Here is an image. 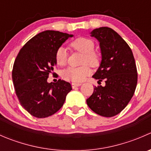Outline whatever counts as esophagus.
I'll return each instance as SVG.
<instances>
[{
  "mask_svg": "<svg viewBox=\"0 0 151 151\" xmlns=\"http://www.w3.org/2000/svg\"><path fill=\"white\" fill-rule=\"evenodd\" d=\"M82 85L81 83H73L72 84H71L73 88H77V87L80 86V85Z\"/></svg>",
  "mask_w": 151,
  "mask_h": 151,
  "instance_id": "34e87169",
  "label": "esophagus"
}]
</instances>
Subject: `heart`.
Returning a JSON list of instances; mask_svg holds the SVG:
<instances>
[{"label": "heart", "mask_w": 151, "mask_h": 151, "mask_svg": "<svg viewBox=\"0 0 151 151\" xmlns=\"http://www.w3.org/2000/svg\"><path fill=\"white\" fill-rule=\"evenodd\" d=\"M72 50L83 53L80 66H69L63 71L62 77L65 80L72 82H81L85 80L87 76L90 75L91 71L89 65L92 67H97L99 65V53L94 50L95 44L92 39L85 37H79L73 40L69 44ZM56 63L59 66H65L68 60V54L66 49L60 47L56 50L55 55Z\"/></svg>", "instance_id": "b5f03b06"}]
</instances>
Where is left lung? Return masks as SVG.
I'll return each instance as SVG.
<instances>
[{
  "label": "left lung",
  "instance_id": "8db88e82",
  "mask_svg": "<svg viewBox=\"0 0 151 151\" xmlns=\"http://www.w3.org/2000/svg\"><path fill=\"white\" fill-rule=\"evenodd\" d=\"M91 36L100 42L101 65L93 77L105 86H95L87 104L98 115L115 116L127 106L137 84V70L130 47L117 32L107 27L96 28Z\"/></svg>",
  "mask_w": 151,
  "mask_h": 151
}]
</instances>
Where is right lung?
<instances>
[{
    "instance_id": "1",
    "label": "right lung",
    "mask_w": 151,
    "mask_h": 151,
    "mask_svg": "<svg viewBox=\"0 0 151 151\" xmlns=\"http://www.w3.org/2000/svg\"><path fill=\"white\" fill-rule=\"evenodd\" d=\"M72 35L55 30L38 33L19 50L12 69L14 91L21 105L33 116L47 118L62 107L71 85L47 83L56 65V50Z\"/></svg>"
}]
</instances>
